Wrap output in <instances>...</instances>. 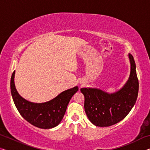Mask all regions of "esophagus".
<instances>
[{"instance_id": "34e87169", "label": "esophagus", "mask_w": 150, "mask_h": 150, "mask_svg": "<svg viewBox=\"0 0 150 150\" xmlns=\"http://www.w3.org/2000/svg\"><path fill=\"white\" fill-rule=\"evenodd\" d=\"M81 85H83V84H82V83H81Z\"/></svg>"}]
</instances>
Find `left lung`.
<instances>
[{
  "mask_svg": "<svg viewBox=\"0 0 150 150\" xmlns=\"http://www.w3.org/2000/svg\"><path fill=\"white\" fill-rule=\"evenodd\" d=\"M130 73L120 90L108 93L97 88H81L85 96V110L91 123L106 127L120 122L130 112L138 97L139 83L134 57L128 54Z\"/></svg>",
  "mask_w": 150,
  "mask_h": 150,
  "instance_id": "left-lung-1",
  "label": "left lung"
}]
</instances>
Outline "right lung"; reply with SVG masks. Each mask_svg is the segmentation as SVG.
Returning <instances> with one entry per match:
<instances>
[{
  "instance_id": "right-lung-1",
  "label": "right lung",
  "mask_w": 150,
  "mask_h": 150,
  "mask_svg": "<svg viewBox=\"0 0 150 150\" xmlns=\"http://www.w3.org/2000/svg\"><path fill=\"white\" fill-rule=\"evenodd\" d=\"M14 75L15 71L11 80V95L14 105L22 117L40 128L49 129L57 126L64 116L71 98L77 92V86L63 91L47 102L35 103L30 102L19 95L15 87Z\"/></svg>"
}]
</instances>
